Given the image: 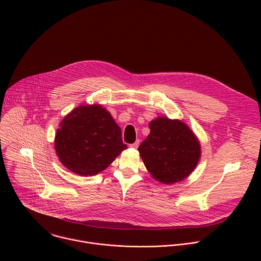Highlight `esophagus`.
Listing matches in <instances>:
<instances>
[{"instance_id":"obj_1","label":"esophagus","mask_w":261,"mask_h":261,"mask_svg":"<svg viewBox=\"0 0 261 261\" xmlns=\"http://www.w3.org/2000/svg\"><path fill=\"white\" fill-rule=\"evenodd\" d=\"M138 145H139V139H137L135 142H133V143L130 144V146H131V147H134V148H137Z\"/></svg>"}]
</instances>
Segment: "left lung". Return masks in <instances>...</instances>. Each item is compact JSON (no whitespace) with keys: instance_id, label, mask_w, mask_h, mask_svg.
<instances>
[{"instance_id":"1","label":"left lung","mask_w":261,"mask_h":261,"mask_svg":"<svg viewBox=\"0 0 261 261\" xmlns=\"http://www.w3.org/2000/svg\"><path fill=\"white\" fill-rule=\"evenodd\" d=\"M150 134L138 146V152L152 176L173 184L187 177L200 158V145L189 127L167 118L150 123Z\"/></svg>"}]
</instances>
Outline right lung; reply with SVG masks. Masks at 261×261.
<instances>
[{"mask_svg":"<svg viewBox=\"0 0 261 261\" xmlns=\"http://www.w3.org/2000/svg\"><path fill=\"white\" fill-rule=\"evenodd\" d=\"M55 145L63 165L84 176L104 170L127 148L121 128L100 105L72 110L61 122Z\"/></svg>","mask_w":261,"mask_h":261,"instance_id":"1","label":"right lung"}]
</instances>
